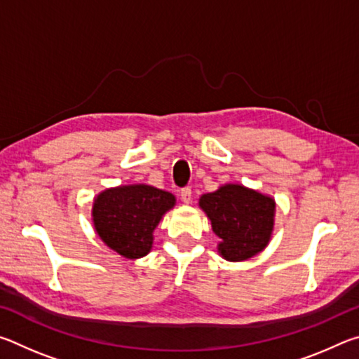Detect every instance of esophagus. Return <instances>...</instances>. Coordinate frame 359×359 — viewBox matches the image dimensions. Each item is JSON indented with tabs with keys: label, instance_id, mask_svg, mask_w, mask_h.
I'll return each instance as SVG.
<instances>
[{
	"label": "esophagus",
	"instance_id": "obj_1",
	"mask_svg": "<svg viewBox=\"0 0 359 359\" xmlns=\"http://www.w3.org/2000/svg\"><path fill=\"white\" fill-rule=\"evenodd\" d=\"M191 196H193V193H191V188L190 187L182 188V190H180V199H182V201H184L185 204H188V203L191 201Z\"/></svg>",
	"mask_w": 359,
	"mask_h": 359
}]
</instances>
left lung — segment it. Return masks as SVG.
Wrapping results in <instances>:
<instances>
[{
    "instance_id": "left-lung-1",
    "label": "left lung",
    "mask_w": 359,
    "mask_h": 359,
    "mask_svg": "<svg viewBox=\"0 0 359 359\" xmlns=\"http://www.w3.org/2000/svg\"><path fill=\"white\" fill-rule=\"evenodd\" d=\"M199 205L222 239L218 252L228 261H244L267 245L274 226L276 203L242 185H224L203 194Z\"/></svg>"
}]
</instances>
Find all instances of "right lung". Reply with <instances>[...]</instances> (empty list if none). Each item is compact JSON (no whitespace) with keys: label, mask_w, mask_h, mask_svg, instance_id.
Wrapping results in <instances>:
<instances>
[{"label":"right lung","mask_w":359,"mask_h":359,"mask_svg":"<svg viewBox=\"0 0 359 359\" xmlns=\"http://www.w3.org/2000/svg\"><path fill=\"white\" fill-rule=\"evenodd\" d=\"M174 204L171 193L150 185L112 188L95 199V229L121 257L141 258L150 252L151 233Z\"/></svg>","instance_id":"1"}]
</instances>
